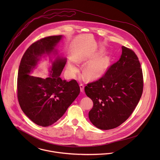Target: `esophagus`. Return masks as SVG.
I'll list each match as a JSON object with an SVG mask.
<instances>
[{
    "label": "esophagus",
    "instance_id": "1",
    "mask_svg": "<svg viewBox=\"0 0 160 160\" xmlns=\"http://www.w3.org/2000/svg\"><path fill=\"white\" fill-rule=\"evenodd\" d=\"M80 86V89H81V92H84V86L83 84H80L79 85Z\"/></svg>",
    "mask_w": 160,
    "mask_h": 160
}]
</instances>
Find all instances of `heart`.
<instances>
[{"label":"heart","instance_id":"heart-1","mask_svg":"<svg viewBox=\"0 0 160 160\" xmlns=\"http://www.w3.org/2000/svg\"><path fill=\"white\" fill-rule=\"evenodd\" d=\"M86 58H81L80 61L85 60ZM109 60L107 58H102L94 60L89 63L85 69V76L90 80L97 79L103 76L108 68ZM69 70L72 72L78 71L76 66L73 63H71L68 66Z\"/></svg>","mask_w":160,"mask_h":160}]
</instances>
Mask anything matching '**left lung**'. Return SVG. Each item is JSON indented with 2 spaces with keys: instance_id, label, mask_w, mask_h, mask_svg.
Segmentation results:
<instances>
[{
  "instance_id": "obj_1",
  "label": "left lung",
  "mask_w": 160,
  "mask_h": 160,
  "mask_svg": "<svg viewBox=\"0 0 160 160\" xmlns=\"http://www.w3.org/2000/svg\"><path fill=\"white\" fill-rule=\"evenodd\" d=\"M143 89L142 69L136 53L122 46V55L98 80L84 88L93 106L89 113L97 128L108 130L126 121L136 108Z\"/></svg>"
}]
</instances>
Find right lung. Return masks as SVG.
<instances>
[{"mask_svg":"<svg viewBox=\"0 0 160 160\" xmlns=\"http://www.w3.org/2000/svg\"><path fill=\"white\" fill-rule=\"evenodd\" d=\"M62 36L42 38L29 46L21 60L17 78V97L24 113L35 124L47 127L57 122L66 112L80 93L75 79L62 80L60 76L66 64L65 58L57 60L50 76L43 79L29 75L40 57L50 53Z\"/></svg>","mask_w":160,"mask_h":160,"instance_id":"1","label":"right lung"}]
</instances>
